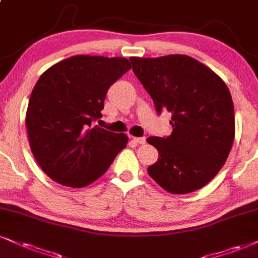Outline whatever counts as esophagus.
<instances>
[{
	"mask_svg": "<svg viewBox=\"0 0 258 258\" xmlns=\"http://www.w3.org/2000/svg\"><path fill=\"white\" fill-rule=\"evenodd\" d=\"M135 142H138L139 145H145L146 144V138H133Z\"/></svg>",
	"mask_w": 258,
	"mask_h": 258,
	"instance_id": "34e87169",
	"label": "esophagus"
}]
</instances>
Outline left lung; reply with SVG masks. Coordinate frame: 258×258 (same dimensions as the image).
I'll return each instance as SVG.
<instances>
[{
  "mask_svg": "<svg viewBox=\"0 0 258 258\" xmlns=\"http://www.w3.org/2000/svg\"><path fill=\"white\" fill-rule=\"evenodd\" d=\"M129 59L158 114L172 113V134L147 139L159 152L148 174L168 192L201 189L224 166L233 145L234 107L227 86L185 55Z\"/></svg>",
  "mask_w": 258,
  "mask_h": 258,
  "instance_id": "1",
  "label": "left lung"
}]
</instances>
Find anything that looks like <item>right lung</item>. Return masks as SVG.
<instances>
[{
	"label": "right lung",
	"instance_id": "right-lung-1",
	"mask_svg": "<svg viewBox=\"0 0 258 258\" xmlns=\"http://www.w3.org/2000/svg\"><path fill=\"white\" fill-rule=\"evenodd\" d=\"M123 57L78 55L50 67L32 91L26 113L30 146L41 170L71 187L106 172L128 138L94 125L110 86L126 73Z\"/></svg>",
	"mask_w": 258,
	"mask_h": 258
}]
</instances>
